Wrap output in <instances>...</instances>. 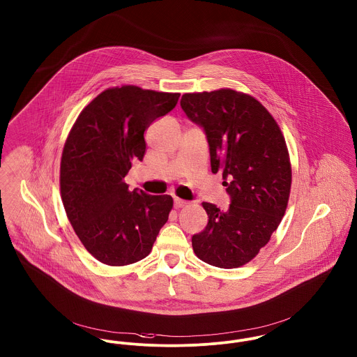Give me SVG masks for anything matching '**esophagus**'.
I'll use <instances>...</instances> for the list:
<instances>
[{
  "instance_id": "1",
  "label": "esophagus",
  "mask_w": 357,
  "mask_h": 357,
  "mask_svg": "<svg viewBox=\"0 0 357 357\" xmlns=\"http://www.w3.org/2000/svg\"><path fill=\"white\" fill-rule=\"evenodd\" d=\"M187 204H188V202H185V200H183V199H178V197L174 199V208H183V207H185Z\"/></svg>"
}]
</instances>
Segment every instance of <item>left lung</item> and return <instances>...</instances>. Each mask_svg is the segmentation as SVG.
Wrapping results in <instances>:
<instances>
[{
  "instance_id": "obj_1",
  "label": "left lung",
  "mask_w": 357,
  "mask_h": 357,
  "mask_svg": "<svg viewBox=\"0 0 357 357\" xmlns=\"http://www.w3.org/2000/svg\"><path fill=\"white\" fill-rule=\"evenodd\" d=\"M180 105L207 137L213 173L222 172L230 206L203 203L208 223L193 234L195 255L238 268L257 256L284 216L291 164L284 137L261 102L233 89L185 93Z\"/></svg>"
}]
</instances>
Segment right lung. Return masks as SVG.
I'll return each mask as SVG.
<instances>
[{
  "mask_svg": "<svg viewBox=\"0 0 357 357\" xmlns=\"http://www.w3.org/2000/svg\"><path fill=\"white\" fill-rule=\"evenodd\" d=\"M180 93L111 88L79 114L61 160V196L75 234L98 261L121 266L144 259L173 207L169 195L128 190L124 177L142 161L146 128Z\"/></svg>",
  "mask_w": 357,
  "mask_h": 357,
  "instance_id": "right-lung-1",
  "label": "right lung"
}]
</instances>
